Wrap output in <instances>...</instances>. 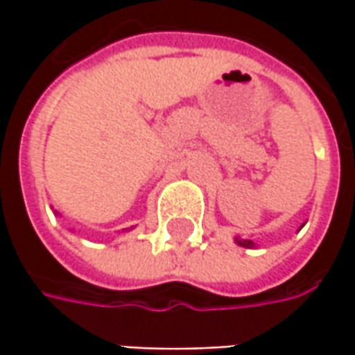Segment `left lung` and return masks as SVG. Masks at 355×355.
<instances>
[{
	"label": "left lung",
	"mask_w": 355,
	"mask_h": 355,
	"mask_svg": "<svg viewBox=\"0 0 355 355\" xmlns=\"http://www.w3.org/2000/svg\"><path fill=\"white\" fill-rule=\"evenodd\" d=\"M237 243H239V245H243V247H251V245H252L251 241H239V239H237Z\"/></svg>",
	"instance_id": "obj_1"
}]
</instances>
